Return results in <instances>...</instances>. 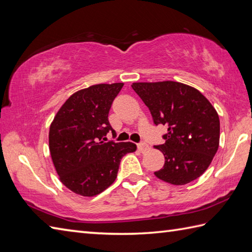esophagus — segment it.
Returning a JSON list of instances; mask_svg holds the SVG:
<instances>
[{"label": "esophagus", "mask_w": 252, "mask_h": 252, "mask_svg": "<svg viewBox=\"0 0 252 252\" xmlns=\"http://www.w3.org/2000/svg\"><path fill=\"white\" fill-rule=\"evenodd\" d=\"M148 145H147V144L146 143H144V142H141L140 144H137V148H138V151H140V152H145V151H147V149H148Z\"/></svg>", "instance_id": "esophagus-1"}]
</instances>
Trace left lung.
I'll use <instances>...</instances> for the list:
<instances>
[{
	"label": "left lung",
	"mask_w": 252,
	"mask_h": 252,
	"mask_svg": "<svg viewBox=\"0 0 252 252\" xmlns=\"http://www.w3.org/2000/svg\"><path fill=\"white\" fill-rule=\"evenodd\" d=\"M132 89L148 107L155 125L168 126L164 144L156 146L164 155V164L155 175L173 185L199 178L220 143L215 107L199 91L180 82H136Z\"/></svg>",
	"instance_id": "1"
}]
</instances>
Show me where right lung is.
Here are the masks:
<instances>
[{"mask_svg": "<svg viewBox=\"0 0 252 252\" xmlns=\"http://www.w3.org/2000/svg\"><path fill=\"white\" fill-rule=\"evenodd\" d=\"M123 83L95 84L80 90L58 110L50 126L51 157L67 189L84 197L100 194L114 183L121 158L134 143L104 142L116 134L108 121L112 101Z\"/></svg>", "mask_w": 252, "mask_h": 252, "instance_id": "add662e5", "label": "right lung"}]
</instances>
